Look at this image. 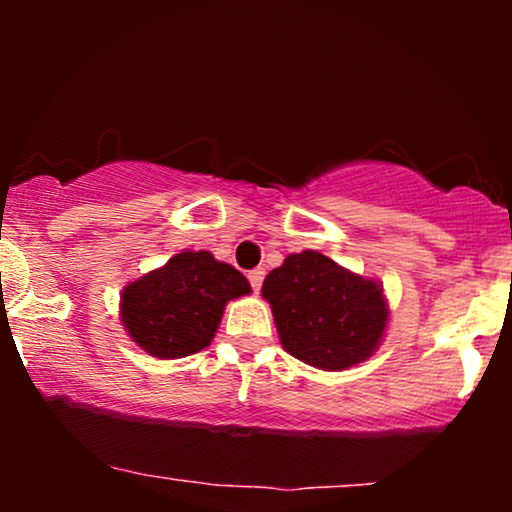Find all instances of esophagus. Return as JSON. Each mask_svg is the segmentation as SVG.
<instances>
[{"label":"esophagus","instance_id":"esophagus-1","mask_svg":"<svg viewBox=\"0 0 512 512\" xmlns=\"http://www.w3.org/2000/svg\"><path fill=\"white\" fill-rule=\"evenodd\" d=\"M249 284H251V289H254L256 293L261 291V284H263V277H265V270L263 268H254V270H249Z\"/></svg>","mask_w":512,"mask_h":512}]
</instances>
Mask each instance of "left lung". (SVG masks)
<instances>
[{
  "label": "left lung",
  "mask_w": 512,
  "mask_h": 512,
  "mask_svg": "<svg viewBox=\"0 0 512 512\" xmlns=\"http://www.w3.org/2000/svg\"><path fill=\"white\" fill-rule=\"evenodd\" d=\"M263 298L286 352L321 370H345L373 356L389 319L380 284L319 251L286 256L265 277Z\"/></svg>",
  "instance_id": "left-lung-1"
}]
</instances>
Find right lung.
Wrapping results in <instances>:
<instances>
[{
	"label": "right lung",
	"instance_id": "1",
	"mask_svg": "<svg viewBox=\"0 0 512 512\" xmlns=\"http://www.w3.org/2000/svg\"><path fill=\"white\" fill-rule=\"evenodd\" d=\"M247 277L209 251H181L121 293V321L130 338L158 359H181L205 349L226 303L247 296Z\"/></svg>",
	"mask_w": 512,
	"mask_h": 512
}]
</instances>
